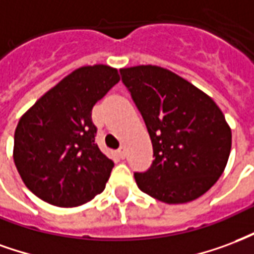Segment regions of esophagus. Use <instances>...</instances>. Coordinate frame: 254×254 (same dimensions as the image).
<instances>
[{"label":"esophagus","instance_id":"esophagus-1","mask_svg":"<svg viewBox=\"0 0 254 254\" xmlns=\"http://www.w3.org/2000/svg\"><path fill=\"white\" fill-rule=\"evenodd\" d=\"M118 154H119V157L123 160V158H126V149L125 147H120L119 150H118Z\"/></svg>","mask_w":254,"mask_h":254}]
</instances>
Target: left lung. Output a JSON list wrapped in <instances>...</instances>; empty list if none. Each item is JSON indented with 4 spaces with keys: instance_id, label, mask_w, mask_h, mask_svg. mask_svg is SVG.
Wrapping results in <instances>:
<instances>
[{
    "instance_id": "left-lung-1",
    "label": "left lung",
    "mask_w": 254,
    "mask_h": 254,
    "mask_svg": "<svg viewBox=\"0 0 254 254\" xmlns=\"http://www.w3.org/2000/svg\"><path fill=\"white\" fill-rule=\"evenodd\" d=\"M153 143V164L135 173L142 192L168 204L204 195L226 168L231 129L215 101L168 68H120Z\"/></svg>"
}]
</instances>
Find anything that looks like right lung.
Listing matches in <instances>:
<instances>
[{
	"label": "right lung",
	"mask_w": 254,
	"mask_h": 254,
	"mask_svg": "<svg viewBox=\"0 0 254 254\" xmlns=\"http://www.w3.org/2000/svg\"><path fill=\"white\" fill-rule=\"evenodd\" d=\"M119 79L118 70L107 64L79 67L20 118L13 160L39 199L77 207L104 190L114 162L94 142L92 109Z\"/></svg>",
	"instance_id": "right-lung-1"
}]
</instances>
